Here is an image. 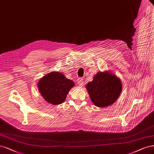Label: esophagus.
<instances>
[{
    "instance_id": "obj_1",
    "label": "esophagus",
    "mask_w": 154,
    "mask_h": 154,
    "mask_svg": "<svg viewBox=\"0 0 154 154\" xmlns=\"http://www.w3.org/2000/svg\"><path fill=\"white\" fill-rule=\"evenodd\" d=\"M77 81H78V84L79 85V86H82V85H83V79L81 78H79L78 79Z\"/></svg>"
}]
</instances>
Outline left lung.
I'll return each instance as SVG.
<instances>
[{
  "instance_id": "1",
  "label": "left lung",
  "mask_w": 154,
  "mask_h": 154,
  "mask_svg": "<svg viewBox=\"0 0 154 154\" xmlns=\"http://www.w3.org/2000/svg\"><path fill=\"white\" fill-rule=\"evenodd\" d=\"M87 89L92 103L97 107L108 106L115 103L122 91L120 79L109 72L97 73Z\"/></svg>"
}]
</instances>
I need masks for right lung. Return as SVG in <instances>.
<instances>
[{
	"label": "right lung",
	"instance_id": "1",
	"mask_svg": "<svg viewBox=\"0 0 154 154\" xmlns=\"http://www.w3.org/2000/svg\"><path fill=\"white\" fill-rule=\"evenodd\" d=\"M75 83L59 72H51L42 78L38 83L39 91L48 103L60 104L64 101Z\"/></svg>",
	"mask_w": 154,
	"mask_h": 154
}]
</instances>
